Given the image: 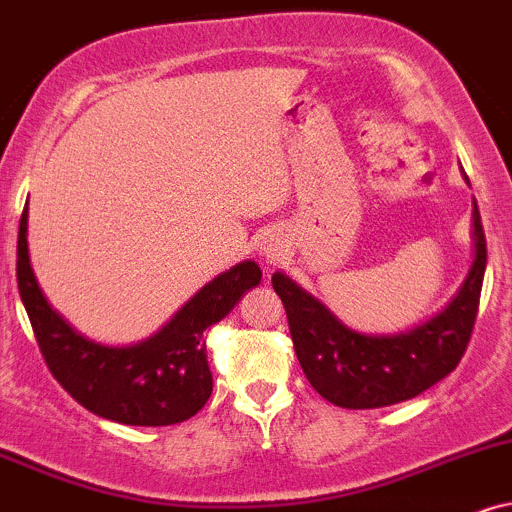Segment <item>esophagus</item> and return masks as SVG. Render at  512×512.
<instances>
[{
	"mask_svg": "<svg viewBox=\"0 0 512 512\" xmlns=\"http://www.w3.org/2000/svg\"><path fill=\"white\" fill-rule=\"evenodd\" d=\"M262 257H264V260H267L269 264L279 262V260H281V248H279V243H272V240H269V243L264 245Z\"/></svg>",
	"mask_w": 512,
	"mask_h": 512,
	"instance_id": "34e87169",
	"label": "esophagus"
}]
</instances>
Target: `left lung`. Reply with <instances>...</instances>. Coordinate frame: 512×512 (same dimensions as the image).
<instances>
[{"label":"left lung","instance_id":"left-lung-1","mask_svg":"<svg viewBox=\"0 0 512 512\" xmlns=\"http://www.w3.org/2000/svg\"><path fill=\"white\" fill-rule=\"evenodd\" d=\"M472 233L474 262L458 295L441 315L408 334H357L286 274L272 276L274 291L286 307L295 355L319 396L348 410L386 408L420 396L458 367L477 319L486 269V238L477 202Z\"/></svg>","mask_w":512,"mask_h":512}]
</instances>
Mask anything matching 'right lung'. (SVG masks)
<instances>
[{"mask_svg":"<svg viewBox=\"0 0 512 512\" xmlns=\"http://www.w3.org/2000/svg\"><path fill=\"white\" fill-rule=\"evenodd\" d=\"M28 205L16 245V281L35 341L61 389L85 410L133 427L186 422L212 396L205 331L262 281L255 262H240L188 300L155 336L128 348L92 343L47 305L28 260Z\"/></svg>","mask_w":512,"mask_h":512,"instance_id":"1","label":"right lung"}]
</instances>
